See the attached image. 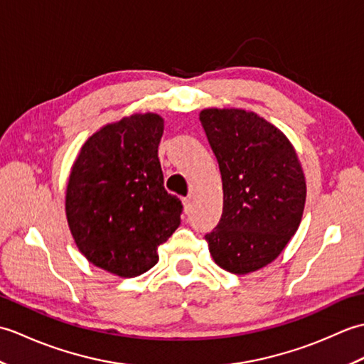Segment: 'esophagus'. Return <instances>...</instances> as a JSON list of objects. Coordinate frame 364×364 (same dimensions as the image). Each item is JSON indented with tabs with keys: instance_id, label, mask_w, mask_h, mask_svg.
Here are the masks:
<instances>
[{
	"instance_id": "34e87169",
	"label": "esophagus",
	"mask_w": 364,
	"mask_h": 364,
	"mask_svg": "<svg viewBox=\"0 0 364 364\" xmlns=\"http://www.w3.org/2000/svg\"><path fill=\"white\" fill-rule=\"evenodd\" d=\"M183 206H184V213H189L191 211V208H192V202H191V198H183Z\"/></svg>"
}]
</instances>
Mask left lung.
I'll return each instance as SVG.
<instances>
[{
    "label": "left lung",
    "instance_id": "obj_1",
    "mask_svg": "<svg viewBox=\"0 0 364 364\" xmlns=\"http://www.w3.org/2000/svg\"><path fill=\"white\" fill-rule=\"evenodd\" d=\"M218 158L222 218L205 239L214 262L245 275L272 262L296 235L306 183L289 139L258 114L236 107L200 112Z\"/></svg>",
    "mask_w": 364,
    "mask_h": 364
}]
</instances>
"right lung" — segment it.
Listing matches in <instances>:
<instances>
[{
    "label": "right lung",
    "instance_id": "right-lung-1",
    "mask_svg": "<svg viewBox=\"0 0 364 364\" xmlns=\"http://www.w3.org/2000/svg\"><path fill=\"white\" fill-rule=\"evenodd\" d=\"M162 133L164 119L154 112L107 123L84 142L68 176L65 214L76 247L122 278L156 264L158 247L181 222V200L164 189Z\"/></svg>",
    "mask_w": 364,
    "mask_h": 364
}]
</instances>
